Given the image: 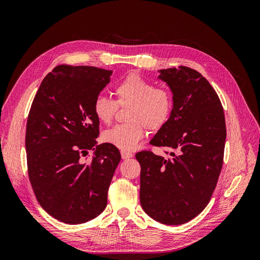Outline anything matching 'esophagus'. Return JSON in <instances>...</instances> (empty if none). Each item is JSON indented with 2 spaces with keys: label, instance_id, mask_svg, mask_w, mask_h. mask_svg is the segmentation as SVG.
Instances as JSON below:
<instances>
[{
  "label": "esophagus",
  "instance_id": "esophagus-1",
  "mask_svg": "<svg viewBox=\"0 0 260 260\" xmlns=\"http://www.w3.org/2000/svg\"><path fill=\"white\" fill-rule=\"evenodd\" d=\"M121 157H122V159H129V158H131V157H133V154L130 152H127V151H121Z\"/></svg>",
  "mask_w": 260,
  "mask_h": 260
}]
</instances>
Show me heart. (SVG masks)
Here are the masks:
<instances>
[{"label": "heart", "mask_w": 260, "mask_h": 260, "mask_svg": "<svg viewBox=\"0 0 260 260\" xmlns=\"http://www.w3.org/2000/svg\"><path fill=\"white\" fill-rule=\"evenodd\" d=\"M115 101L100 95L93 103V112L103 123H109L116 114L117 104L131 106L128 112L129 123L118 124L104 132L103 140L124 151L135 148L145 135V127L151 131L162 128L169 120L172 106L171 94L142 77L132 75L115 88Z\"/></svg>", "instance_id": "heart-1"}]
</instances>
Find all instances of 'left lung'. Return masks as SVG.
Segmentation results:
<instances>
[{
  "instance_id": "1",
  "label": "left lung",
  "mask_w": 260,
  "mask_h": 260,
  "mask_svg": "<svg viewBox=\"0 0 260 260\" xmlns=\"http://www.w3.org/2000/svg\"><path fill=\"white\" fill-rule=\"evenodd\" d=\"M158 73L172 92L174 106L149 143L170 149L171 158L137 153L140 203L156 221L178 225L201 214L210 201L222 168L225 121L216 91L199 72L180 66Z\"/></svg>"
}]
</instances>
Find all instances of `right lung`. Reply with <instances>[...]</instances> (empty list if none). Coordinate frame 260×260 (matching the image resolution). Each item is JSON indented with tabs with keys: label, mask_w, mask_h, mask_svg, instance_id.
I'll return each instance as SVG.
<instances>
[{
	"label": "right lung",
	"mask_w": 260,
	"mask_h": 260,
	"mask_svg": "<svg viewBox=\"0 0 260 260\" xmlns=\"http://www.w3.org/2000/svg\"><path fill=\"white\" fill-rule=\"evenodd\" d=\"M112 70L55 67L41 82L27 121L26 152L31 186L41 207L68 224L98 217L121 159L114 145H98L100 120L93 103ZM93 149L89 162L81 158Z\"/></svg>",
	"instance_id": "1"
}]
</instances>
